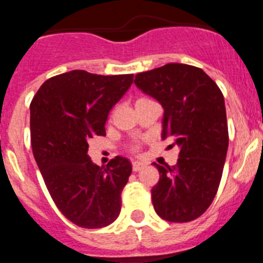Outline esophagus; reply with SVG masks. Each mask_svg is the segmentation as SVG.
<instances>
[{
	"label": "esophagus",
	"instance_id": "1",
	"mask_svg": "<svg viewBox=\"0 0 263 263\" xmlns=\"http://www.w3.org/2000/svg\"><path fill=\"white\" fill-rule=\"evenodd\" d=\"M132 166H133L134 173H137V171H141V170L145 167V163H142V162H138V160H134L133 163H132Z\"/></svg>",
	"mask_w": 263,
	"mask_h": 263
}]
</instances>
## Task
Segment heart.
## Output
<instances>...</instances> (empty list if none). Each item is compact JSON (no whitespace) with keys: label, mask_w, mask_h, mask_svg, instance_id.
Returning <instances> with one entry per match:
<instances>
[{"label":"heart","mask_w":263,"mask_h":263,"mask_svg":"<svg viewBox=\"0 0 263 263\" xmlns=\"http://www.w3.org/2000/svg\"><path fill=\"white\" fill-rule=\"evenodd\" d=\"M145 100H148V99H146V97H141V99H138V101H145ZM138 101H137V103H138ZM130 150H132V152H137V150H138V146H132V148H130Z\"/></svg>","instance_id":"heart-1"}]
</instances>
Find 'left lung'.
Segmentation results:
<instances>
[{"mask_svg":"<svg viewBox=\"0 0 263 263\" xmlns=\"http://www.w3.org/2000/svg\"><path fill=\"white\" fill-rule=\"evenodd\" d=\"M134 83L163 106L162 139L180 148L175 166L154 163L155 212L167 221H192L208 210L221 180L229 142L224 96L203 69L180 63L141 72Z\"/></svg>","mask_w":263,"mask_h":263,"instance_id":"obj_1","label":"left lung"}]
</instances>
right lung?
Returning <instances> with one entry per match:
<instances>
[{"instance_id": "obj_1", "label": "right lung", "mask_w": 263, "mask_h": 263, "mask_svg": "<svg viewBox=\"0 0 263 263\" xmlns=\"http://www.w3.org/2000/svg\"><path fill=\"white\" fill-rule=\"evenodd\" d=\"M133 78L75 69L46 80L30 104L31 147L46 187L60 212L81 228H104L120 215L132 164L116 157L96 166L88 142L105 136L109 111Z\"/></svg>"}]
</instances>
